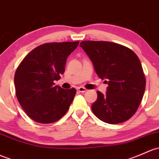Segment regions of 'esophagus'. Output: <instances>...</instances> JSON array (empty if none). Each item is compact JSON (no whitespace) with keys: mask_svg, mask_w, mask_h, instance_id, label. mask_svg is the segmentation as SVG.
<instances>
[{"mask_svg":"<svg viewBox=\"0 0 159 159\" xmlns=\"http://www.w3.org/2000/svg\"><path fill=\"white\" fill-rule=\"evenodd\" d=\"M77 91H79V92H81V93H84L85 91H87L88 90L86 89V88H83V87H78V88H77Z\"/></svg>","mask_w":159,"mask_h":159,"instance_id":"1","label":"esophagus"}]
</instances>
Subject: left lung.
<instances>
[{
	"instance_id": "1",
	"label": "left lung",
	"mask_w": 159,
	"mask_h": 159,
	"mask_svg": "<svg viewBox=\"0 0 159 159\" xmlns=\"http://www.w3.org/2000/svg\"><path fill=\"white\" fill-rule=\"evenodd\" d=\"M80 46L93 62L97 75L108 84L105 94L97 91L98 99L91 105L93 114L110 124L130 119L146 89V78L138 56L133 50L111 42L82 41Z\"/></svg>"
}]
</instances>
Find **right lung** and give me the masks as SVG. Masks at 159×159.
<instances>
[{
    "label": "right lung",
    "mask_w": 159,
    "mask_h": 159,
    "mask_svg": "<svg viewBox=\"0 0 159 159\" xmlns=\"http://www.w3.org/2000/svg\"><path fill=\"white\" fill-rule=\"evenodd\" d=\"M79 41L49 43L33 49L16 70L14 84L20 104L30 119L52 123L61 119L72 103L76 89L55 86L65 72L67 58Z\"/></svg>",
    "instance_id": "add662e5"
}]
</instances>
